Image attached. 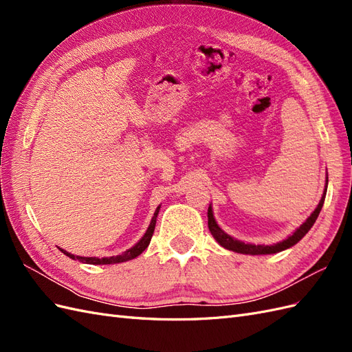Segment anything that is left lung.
<instances>
[{
	"label": "left lung",
	"instance_id": "obj_1",
	"mask_svg": "<svg viewBox=\"0 0 352 352\" xmlns=\"http://www.w3.org/2000/svg\"><path fill=\"white\" fill-rule=\"evenodd\" d=\"M327 173H326V185H324V190H323V195H322V199L320 202H318V206L316 207V210L311 212L310 217H308L302 225L298 228L292 235L287 236L286 239L278 242V243H272V245H255V243H245L239 239H235L233 236L228 235V233L223 230L219 225L217 221L214 219V214H212V207L210 204L208 207V229L211 232L212 238H214L223 248H226L229 251H233V252H238V254H250V255H267V254H276V252H280V251H285L287 248L294 247L295 243L300 242L307 233L308 230H310L313 228V225L316 223L318 214H320L322 211V207L324 204V198H326V192H327Z\"/></svg>",
	"mask_w": 352,
	"mask_h": 352
}]
</instances>
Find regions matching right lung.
Instances as JSON below:
<instances>
[{"instance_id":"1","label":"right lung","mask_w":352,"mask_h":352,"mask_svg":"<svg viewBox=\"0 0 352 352\" xmlns=\"http://www.w3.org/2000/svg\"><path fill=\"white\" fill-rule=\"evenodd\" d=\"M160 207H162V206L157 207V210H155V212H154V216H153V219H151V221H150V226H148L146 232L144 233V236H142L140 241H138L132 248L126 250V251H124L123 254H120V255H116V257H102V258H98V257H82V255H74V254H70V252H67L66 250H61V248H60V251H61L63 254H66L67 257H70L72 260H78V261L85 263V264H95V265H98V264H116V263H123V261L133 260V258L138 257V255H141V254L146 250L148 245H150V242H151L153 233H154V229H155V223H157V216H158Z\"/></svg>"}]
</instances>
